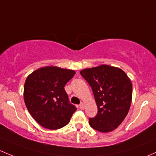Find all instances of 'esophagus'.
I'll return each instance as SVG.
<instances>
[{"mask_svg": "<svg viewBox=\"0 0 156 156\" xmlns=\"http://www.w3.org/2000/svg\"><path fill=\"white\" fill-rule=\"evenodd\" d=\"M79 108H81V110H83L84 108V103H81V104L79 105Z\"/></svg>", "mask_w": 156, "mask_h": 156, "instance_id": "1", "label": "esophagus"}]
</instances>
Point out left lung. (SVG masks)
Instances as JSON below:
<instances>
[{
	"label": "left lung",
	"mask_w": 156,
	"mask_h": 156,
	"mask_svg": "<svg viewBox=\"0 0 156 156\" xmlns=\"http://www.w3.org/2000/svg\"><path fill=\"white\" fill-rule=\"evenodd\" d=\"M80 74L91 87L98 109L97 115L89 119L90 127L104 133L117 128L131 104L130 78L121 69L107 65L84 69Z\"/></svg>",
	"instance_id": "1"
}]
</instances>
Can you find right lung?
I'll return each instance as SVG.
<instances>
[{
    "label": "right lung",
    "mask_w": 156,
    "mask_h": 156,
    "mask_svg": "<svg viewBox=\"0 0 156 156\" xmlns=\"http://www.w3.org/2000/svg\"><path fill=\"white\" fill-rule=\"evenodd\" d=\"M75 74L73 70L47 66L27 77L25 103L31 115L42 127L56 130L69 124L77 108L70 103L64 87Z\"/></svg>",
    "instance_id": "1"
}]
</instances>
